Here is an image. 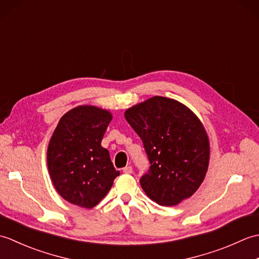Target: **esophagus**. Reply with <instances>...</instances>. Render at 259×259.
<instances>
[{
  "label": "esophagus",
  "mask_w": 259,
  "mask_h": 259,
  "mask_svg": "<svg viewBox=\"0 0 259 259\" xmlns=\"http://www.w3.org/2000/svg\"><path fill=\"white\" fill-rule=\"evenodd\" d=\"M122 171H123L124 174H133V167H131V166H126V167H124V168L122 169Z\"/></svg>",
  "instance_id": "34e87169"
}]
</instances>
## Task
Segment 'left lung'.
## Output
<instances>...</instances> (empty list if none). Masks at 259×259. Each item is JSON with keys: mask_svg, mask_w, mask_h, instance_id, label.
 Segmentation results:
<instances>
[{"mask_svg": "<svg viewBox=\"0 0 259 259\" xmlns=\"http://www.w3.org/2000/svg\"><path fill=\"white\" fill-rule=\"evenodd\" d=\"M125 120L142 140L150 168L140 185L151 200L175 206L199 188L208 170L209 139L197 115L174 99L152 97L129 108Z\"/></svg>", "mask_w": 259, "mask_h": 259, "instance_id": "obj_1", "label": "left lung"}]
</instances>
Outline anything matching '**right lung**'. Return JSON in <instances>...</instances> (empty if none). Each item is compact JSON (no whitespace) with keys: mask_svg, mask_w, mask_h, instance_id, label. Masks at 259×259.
I'll return each instance as SVG.
<instances>
[{"mask_svg":"<svg viewBox=\"0 0 259 259\" xmlns=\"http://www.w3.org/2000/svg\"><path fill=\"white\" fill-rule=\"evenodd\" d=\"M111 120L108 110L79 106L60 119L49 142L47 160L52 184L73 205L97 206L120 175L101 146Z\"/></svg>","mask_w":259,"mask_h":259,"instance_id":"obj_1","label":"right lung"}]
</instances>
